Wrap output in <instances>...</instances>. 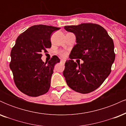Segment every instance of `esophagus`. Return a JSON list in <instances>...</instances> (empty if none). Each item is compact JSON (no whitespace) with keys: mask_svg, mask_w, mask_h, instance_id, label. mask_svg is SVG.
Masks as SVG:
<instances>
[{"mask_svg":"<svg viewBox=\"0 0 126 126\" xmlns=\"http://www.w3.org/2000/svg\"><path fill=\"white\" fill-rule=\"evenodd\" d=\"M60 62L62 63H64L66 62V60H64V59H61L60 60Z\"/></svg>","mask_w":126,"mask_h":126,"instance_id":"esophagus-1","label":"esophagus"}]
</instances>
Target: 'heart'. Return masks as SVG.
Here are the masks:
<instances>
[{"instance_id": "b5f03b06", "label": "heart", "mask_w": 126, "mask_h": 126, "mask_svg": "<svg viewBox=\"0 0 126 126\" xmlns=\"http://www.w3.org/2000/svg\"><path fill=\"white\" fill-rule=\"evenodd\" d=\"M58 54L60 55L62 57H65L67 56V52L65 51H63V50H60L58 52Z\"/></svg>"}]
</instances>
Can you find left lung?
Instances as JSON below:
<instances>
[{
	"instance_id": "left-lung-1",
	"label": "left lung",
	"mask_w": 126,
	"mask_h": 126,
	"mask_svg": "<svg viewBox=\"0 0 126 126\" xmlns=\"http://www.w3.org/2000/svg\"><path fill=\"white\" fill-rule=\"evenodd\" d=\"M74 33L76 44L72 48L70 60L65 63L63 76L71 89L81 94L90 93L99 88L111 73L115 60L112 39L101 25L84 23L65 26ZM82 59L78 65L73 59Z\"/></svg>"
}]
</instances>
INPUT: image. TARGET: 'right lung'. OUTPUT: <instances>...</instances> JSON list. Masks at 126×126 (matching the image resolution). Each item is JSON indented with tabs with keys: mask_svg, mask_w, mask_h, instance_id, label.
Listing matches in <instances>:
<instances>
[{
	"mask_svg": "<svg viewBox=\"0 0 126 126\" xmlns=\"http://www.w3.org/2000/svg\"><path fill=\"white\" fill-rule=\"evenodd\" d=\"M60 28L34 25L20 34L11 52L9 66L16 86L22 93L38 96L48 92L54 65L60 62L54 56L48 62L41 60L42 52L51 47V35Z\"/></svg>",
	"mask_w": 126,
	"mask_h": 126,
	"instance_id": "obj_1",
	"label": "right lung"
}]
</instances>
